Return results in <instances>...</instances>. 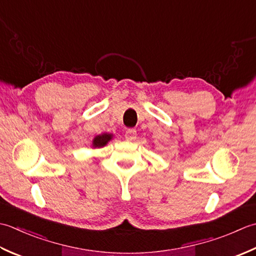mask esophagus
Here are the masks:
<instances>
[{
  "instance_id": "1",
  "label": "esophagus",
  "mask_w": 256,
  "mask_h": 256,
  "mask_svg": "<svg viewBox=\"0 0 256 256\" xmlns=\"http://www.w3.org/2000/svg\"><path fill=\"white\" fill-rule=\"evenodd\" d=\"M124 137H126V139L128 140V142H134V140H136V138H137V132H136V129H127L126 134H124Z\"/></svg>"
}]
</instances>
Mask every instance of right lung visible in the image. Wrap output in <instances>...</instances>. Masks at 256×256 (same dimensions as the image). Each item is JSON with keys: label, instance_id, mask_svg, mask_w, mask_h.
<instances>
[{"label": "right lung", "instance_id": "obj_1", "mask_svg": "<svg viewBox=\"0 0 256 256\" xmlns=\"http://www.w3.org/2000/svg\"><path fill=\"white\" fill-rule=\"evenodd\" d=\"M112 139V134H98L92 140V147L94 148H102L104 146H106L108 142H110Z\"/></svg>", "mask_w": 256, "mask_h": 256}]
</instances>
